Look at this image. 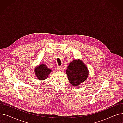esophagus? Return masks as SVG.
<instances>
[{
  "instance_id": "1",
  "label": "esophagus",
  "mask_w": 123,
  "mask_h": 123,
  "mask_svg": "<svg viewBox=\"0 0 123 123\" xmlns=\"http://www.w3.org/2000/svg\"><path fill=\"white\" fill-rule=\"evenodd\" d=\"M57 70H58V71H62V67H61V66H58V67H57Z\"/></svg>"
}]
</instances>
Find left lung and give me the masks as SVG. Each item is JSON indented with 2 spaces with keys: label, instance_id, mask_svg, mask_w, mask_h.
I'll return each mask as SVG.
<instances>
[{
  "label": "left lung",
  "instance_id": "8db88e82",
  "mask_svg": "<svg viewBox=\"0 0 123 123\" xmlns=\"http://www.w3.org/2000/svg\"><path fill=\"white\" fill-rule=\"evenodd\" d=\"M66 74L70 83L76 87L87 79L89 71L82 61L75 60L70 63L66 70Z\"/></svg>",
  "mask_w": 123,
  "mask_h": 123
}]
</instances>
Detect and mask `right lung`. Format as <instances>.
<instances>
[{
    "instance_id": "right-lung-1",
    "label": "right lung",
    "mask_w": 123,
    "mask_h": 123,
    "mask_svg": "<svg viewBox=\"0 0 123 123\" xmlns=\"http://www.w3.org/2000/svg\"><path fill=\"white\" fill-rule=\"evenodd\" d=\"M51 72V70L48 68L44 64H40L38 67L35 69V74L37 78L40 80L46 79Z\"/></svg>"
}]
</instances>
